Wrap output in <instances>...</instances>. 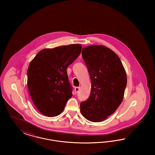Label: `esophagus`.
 <instances>
[{"mask_svg":"<svg viewBox=\"0 0 155 155\" xmlns=\"http://www.w3.org/2000/svg\"><path fill=\"white\" fill-rule=\"evenodd\" d=\"M79 91H80V87H75V93H76V94L78 93Z\"/></svg>","mask_w":155,"mask_h":155,"instance_id":"1","label":"esophagus"}]
</instances>
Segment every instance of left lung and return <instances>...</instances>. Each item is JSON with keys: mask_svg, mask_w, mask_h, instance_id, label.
I'll list each match as a JSON object with an SVG mask.
<instances>
[{"mask_svg": "<svg viewBox=\"0 0 155 155\" xmlns=\"http://www.w3.org/2000/svg\"><path fill=\"white\" fill-rule=\"evenodd\" d=\"M91 80L88 99L80 103L82 115L89 121L100 122L117 110L127 85V75L116 53L102 45H91L82 50Z\"/></svg>", "mask_w": 155, "mask_h": 155, "instance_id": "obj_1", "label": "left lung"}]
</instances>
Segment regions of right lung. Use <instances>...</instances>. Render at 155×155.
<instances>
[{
	"label": "right lung",
	"mask_w": 155,
	"mask_h": 155,
	"mask_svg": "<svg viewBox=\"0 0 155 155\" xmlns=\"http://www.w3.org/2000/svg\"><path fill=\"white\" fill-rule=\"evenodd\" d=\"M82 46L71 44L44 49L37 53L27 70L29 93L38 110L48 117L61 114L72 96L67 68L80 54Z\"/></svg>",
	"instance_id": "right-lung-1"
}]
</instances>
